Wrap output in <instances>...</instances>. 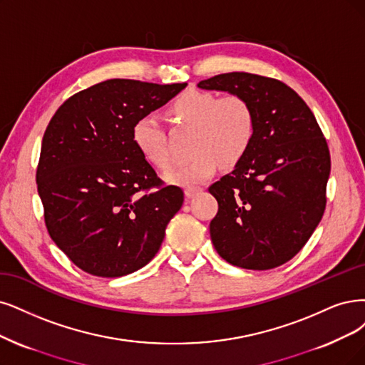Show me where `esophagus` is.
<instances>
[{
	"label": "esophagus",
	"instance_id": "obj_1",
	"mask_svg": "<svg viewBox=\"0 0 365 365\" xmlns=\"http://www.w3.org/2000/svg\"><path fill=\"white\" fill-rule=\"evenodd\" d=\"M201 191V187L200 186H190V187H186L185 190V194L187 195V197H194V195H197V194H200Z\"/></svg>",
	"mask_w": 365,
	"mask_h": 365
}]
</instances>
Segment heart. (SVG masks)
<instances>
[{"instance_id": "heart-1", "label": "heart", "mask_w": 365, "mask_h": 365, "mask_svg": "<svg viewBox=\"0 0 365 365\" xmlns=\"http://www.w3.org/2000/svg\"><path fill=\"white\" fill-rule=\"evenodd\" d=\"M179 123L192 128L190 160L167 173V180L183 186L203 183L217 171L220 162L235 167L250 150L257 129L252 103L242 94H217L187 90L170 105ZM132 140L143 158L159 170L171 165L165 133L159 120L143 115L132 126Z\"/></svg>"}]
</instances>
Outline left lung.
<instances>
[{
	"mask_svg": "<svg viewBox=\"0 0 365 365\" xmlns=\"http://www.w3.org/2000/svg\"><path fill=\"white\" fill-rule=\"evenodd\" d=\"M200 88L245 96L255 137L236 168L209 186L218 201L210 239L233 266L266 271L298 254L327 207L331 155L308 105L275 78L247 72L200 81Z\"/></svg>",
	"mask_w": 365,
	"mask_h": 365,
	"instance_id": "left-lung-1",
	"label": "left lung"
}]
</instances>
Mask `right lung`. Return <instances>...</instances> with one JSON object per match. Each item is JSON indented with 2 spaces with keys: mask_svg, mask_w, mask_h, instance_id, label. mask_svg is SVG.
<instances>
[{
  "mask_svg": "<svg viewBox=\"0 0 365 365\" xmlns=\"http://www.w3.org/2000/svg\"><path fill=\"white\" fill-rule=\"evenodd\" d=\"M185 87L108 79L75 93L51 118L37 191L51 239L84 272L123 277L159 251L183 191L158 178L132 126Z\"/></svg>",
  "mask_w": 365,
  "mask_h": 365,
  "instance_id": "add662e5",
  "label": "right lung"
}]
</instances>
